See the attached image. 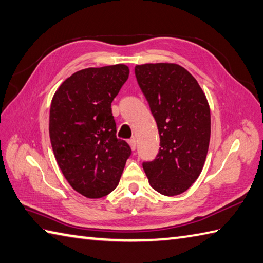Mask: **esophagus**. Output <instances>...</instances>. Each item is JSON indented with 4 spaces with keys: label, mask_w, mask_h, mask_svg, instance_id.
Returning <instances> with one entry per match:
<instances>
[{
    "label": "esophagus",
    "mask_w": 263,
    "mask_h": 263,
    "mask_svg": "<svg viewBox=\"0 0 263 263\" xmlns=\"http://www.w3.org/2000/svg\"><path fill=\"white\" fill-rule=\"evenodd\" d=\"M128 143H129V145H130L132 149H135V148H136V146H137V142H136V138H135V137L130 138L129 141H128Z\"/></svg>",
    "instance_id": "esophagus-1"
}]
</instances>
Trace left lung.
<instances>
[{
    "label": "left lung",
    "instance_id": "left-lung-1",
    "mask_svg": "<svg viewBox=\"0 0 263 263\" xmlns=\"http://www.w3.org/2000/svg\"><path fill=\"white\" fill-rule=\"evenodd\" d=\"M139 88L157 121L160 148L143 162L149 185L163 195L181 194L197 179L204 164L211 134L205 94L185 68L175 63L135 67Z\"/></svg>",
    "mask_w": 263,
    "mask_h": 263
}]
</instances>
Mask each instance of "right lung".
Segmentation results:
<instances>
[{
  "label": "right lung",
  "mask_w": 263,
  "mask_h": 263,
  "mask_svg": "<svg viewBox=\"0 0 263 263\" xmlns=\"http://www.w3.org/2000/svg\"><path fill=\"white\" fill-rule=\"evenodd\" d=\"M129 76L125 64L71 74L52 99L50 138L63 176L74 191L100 199L119 184L132 148L117 138L111 103Z\"/></svg>",
  "instance_id": "right-lung-1"
}]
</instances>
